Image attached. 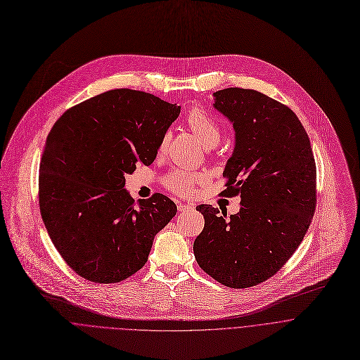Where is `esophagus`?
<instances>
[{
  "mask_svg": "<svg viewBox=\"0 0 360 360\" xmlns=\"http://www.w3.org/2000/svg\"><path fill=\"white\" fill-rule=\"evenodd\" d=\"M177 208H179V211H180V212H184V211H190V210H193V208H194V205H191V204H186V202H180V204L177 205Z\"/></svg>",
  "mask_w": 360,
  "mask_h": 360,
  "instance_id": "1",
  "label": "esophagus"
}]
</instances>
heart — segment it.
<instances>
[{
  "instance_id": "heart-1",
  "label": "heart",
  "mask_w": 360,
  "mask_h": 360,
  "mask_svg": "<svg viewBox=\"0 0 360 360\" xmlns=\"http://www.w3.org/2000/svg\"><path fill=\"white\" fill-rule=\"evenodd\" d=\"M186 124L205 148L215 146L221 137V126L219 120L201 106H193L188 110L186 116ZM166 140L167 136H165L160 143V150L166 146ZM202 180L204 176L201 173L176 169L165 177V186L167 190L177 195L190 197L194 194L195 186Z\"/></svg>"
}]
</instances>
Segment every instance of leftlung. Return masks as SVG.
<instances>
[{"mask_svg":"<svg viewBox=\"0 0 360 360\" xmlns=\"http://www.w3.org/2000/svg\"><path fill=\"white\" fill-rule=\"evenodd\" d=\"M214 96V108L236 129L221 194L240 195L241 207L227 217V210L197 205L204 229L193 250L204 272L241 290L275 275L302 243L316 207V165L302 123L286 105L243 88Z\"/></svg>","mask_w":360,"mask_h":360,"instance_id":"8db88e82","label":"left lung"}]
</instances>
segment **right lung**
Masks as SVG:
<instances>
[{
    "mask_svg": "<svg viewBox=\"0 0 360 360\" xmlns=\"http://www.w3.org/2000/svg\"><path fill=\"white\" fill-rule=\"evenodd\" d=\"M180 106L131 89H113L68 109L51 129L39 165L45 229L82 278L120 282L148 262L155 236L177 212L165 194L134 200L124 174L155 162Z\"/></svg>",
    "mask_w": 360,
    "mask_h": 360,
    "instance_id": "1",
    "label": "right lung"
}]
</instances>
